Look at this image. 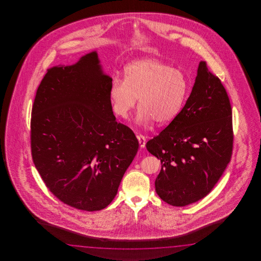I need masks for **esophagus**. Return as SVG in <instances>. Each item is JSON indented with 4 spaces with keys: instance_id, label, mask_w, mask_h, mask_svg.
Masks as SVG:
<instances>
[{
    "instance_id": "34e87169",
    "label": "esophagus",
    "mask_w": 261,
    "mask_h": 261,
    "mask_svg": "<svg viewBox=\"0 0 261 261\" xmlns=\"http://www.w3.org/2000/svg\"><path fill=\"white\" fill-rule=\"evenodd\" d=\"M137 138H138L140 146H141V147H144L145 144H146V137L144 136V135H142V134H138V135H137Z\"/></svg>"
}]
</instances>
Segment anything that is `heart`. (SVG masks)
<instances>
[{"instance_id":"obj_1","label":"heart","mask_w":261,"mask_h":261,"mask_svg":"<svg viewBox=\"0 0 261 261\" xmlns=\"http://www.w3.org/2000/svg\"><path fill=\"white\" fill-rule=\"evenodd\" d=\"M188 89L185 74L164 61L147 58L134 61L125 68L124 79L112 81L108 96L112 110L126 117L139 98L136 120L168 124L177 117Z\"/></svg>"}]
</instances>
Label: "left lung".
<instances>
[{
    "label": "left lung",
    "mask_w": 261,
    "mask_h": 261,
    "mask_svg": "<svg viewBox=\"0 0 261 261\" xmlns=\"http://www.w3.org/2000/svg\"><path fill=\"white\" fill-rule=\"evenodd\" d=\"M232 109L221 80L200 61L183 109L146 148L161 161L155 192L172 206L189 205L209 194L229 163Z\"/></svg>",
    "instance_id": "obj_1"
}]
</instances>
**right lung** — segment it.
I'll use <instances>...</instances> for the list:
<instances>
[{
    "mask_svg": "<svg viewBox=\"0 0 261 261\" xmlns=\"http://www.w3.org/2000/svg\"><path fill=\"white\" fill-rule=\"evenodd\" d=\"M111 83L92 52L72 66L48 69L32 109L35 168L56 198L83 211L111 203L138 151L134 133L114 116Z\"/></svg>",
    "mask_w": 261,
    "mask_h": 261,
    "instance_id": "obj_1",
    "label": "right lung"
}]
</instances>
